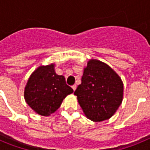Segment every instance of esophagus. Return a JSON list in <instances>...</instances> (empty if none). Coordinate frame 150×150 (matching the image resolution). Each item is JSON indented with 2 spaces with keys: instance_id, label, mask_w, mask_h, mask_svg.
<instances>
[{
  "instance_id": "1",
  "label": "esophagus",
  "mask_w": 150,
  "mask_h": 150,
  "mask_svg": "<svg viewBox=\"0 0 150 150\" xmlns=\"http://www.w3.org/2000/svg\"><path fill=\"white\" fill-rule=\"evenodd\" d=\"M72 88H73V90H74V91H75V90H76V85H74V86H73Z\"/></svg>"
}]
</instances>
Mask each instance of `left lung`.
<instances>
[{
	"label": "left lung",
	"instance_id": "1",
	"mask_svg": "<svg viewBox=\"0 0 150 150\" xmlns=\"http://www.w3.org/2000/svg\"><path fill=\"white\" fill-rule=\"evenodd\" d=\"M74 95L88 119L101 122L113 116L122 104L123 83L107 64L91 59L84 68L82 83Z\"/></svg>",
	"mask_w": 150,
	"mask_h": 150
}]
</instances>
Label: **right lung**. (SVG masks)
I'll return each mask as SVG.
<instances>
[{
	"label": "right lung",
	"instance_id": "right-lung-1",
	"mask_svg": "<svg viewBox=\"0 0 150 150\" xmlns=\"http://www.w3.org/2000/svg\"><path fill=\"white\" fill-rule=\"evenodd\" d=\"M74 90L65 78L55 72V64L40 66L30 75L25 88V100L37 113L48 116L60 107L66 96Z\"/></svg>",
	"mask_w": 150,
	"mask_h": 150
}]
</instances>
